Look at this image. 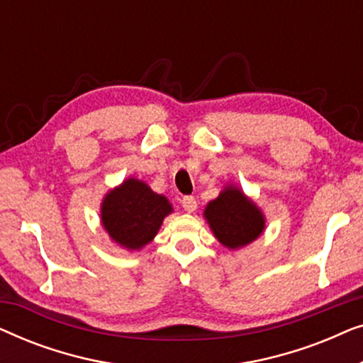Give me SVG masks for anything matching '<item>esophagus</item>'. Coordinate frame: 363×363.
Segmentation results:
<instances>
[{
	"instance_id": "34e87169",
	"label": "esophagus",
	"mask_w": 363,
	"mask_h": 363,
	"mask_svg": "<svg viewBox=\"0 0 363 363\" xmlns=\"http://www.w3.org/2000/svg\"><path fill=\"white\" fill-rule=\"evenodd\" d=\"M182 206L190 213L195 211L196 210V200L193 196H183L182 198Z\"/></svg>"
}]
</instances>
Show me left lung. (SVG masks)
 Masks as SVG:
<instances>
[{
    "label": "left lung",
    "instance_id": "1",
    "mask_svg": "<svg viewBox=\"0 0 363 363\" xmlns=\"http://www.w3.org/2000/svg\"><path fill=\"white\" fill-rule=\"evenodd\" d=\"M215 236L230 250L255 241L264 228V218L238 188H226L205 210Z\"/></svg>",
    "mask_w": 363,
    "mask_h": 363
}]
</instances>
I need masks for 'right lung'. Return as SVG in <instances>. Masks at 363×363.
Masks as SVG:
<instances>
[{
	"label": "right lung",
	"mask_w": 363,
	"mask_h": 363,
	"mask_svg": "<svg viewBox=\"0 0 363 363\" xmlns=\"http://www.w3.org/2000/svg\"><path fill=\"white\" fill-rule=\"evenodd\" d=\"M172 211L165 196L157 195L135 178L108 193L102 203V223L112 240L138 250L153 240L163 218Z\"/></svg>",
	"instance_id": "obj_1"
}]
</instances>
